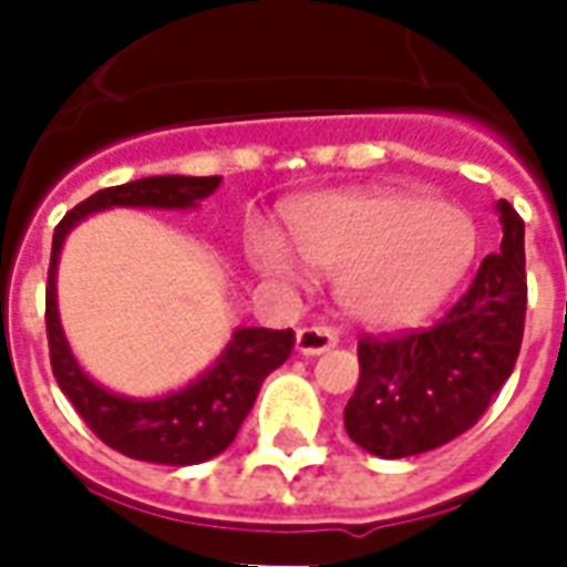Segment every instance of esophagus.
<instances>
[{
	"instance_id": "esophagus-1",
	"label": "esophagus",
	"mask_w": 567,
	"mask_h": 567,
	"mask_svg": "<svg viewBox=\"0 0 567 567\" xmlns=\"http://www.w3.org/2000/svg\"><path fill=\"white\" fill-rule=\"evenodd\" d=\"M337 346V331L324 328V324H307L297 331V352L300 355H321Z\"/></svg>"
}]
</instances>
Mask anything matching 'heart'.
<instances>
[{
    "label": "heart",
    "instance_id": "b5f03b06",
    "mask_svg": "<svg viewBox=\"0 0 567 567\" xmlns=\"http://www.w3.org/2000/svg\"><path fill=\"white\" fill-rule=\"evenodd\" d=\"M300 258L340 276V303L368 328L416 324L462 282L476 251L471 215L413 190H346L288 215ZM260 270L297 279L295 255L272 230L251 234Z\"/></svg>",
    "mask_w": 567,
    "mask_h": 567
}]
</instances>
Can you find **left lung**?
Instances as JSON below:
<instances>
[{
    "label": "left lung",
    "instance_id": "8db88e82",
    "mask_svg": "<svg viewBox=\"0 0 567 567\" xmlns=\"http://www.w3.org/2000/svg\"><path fill=\"white\" fill-rule=\"evenodd\" d=\"M504 239L455 307L425 331L361 337V380L346 434L380 458H406L476 425L513 373L525 328V224L498 203Z\"/></svg>",
    "mask_w": 567,
    "mask_h": 567
}]
</instances>
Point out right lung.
Segmentation results:
<instances>
[{"mask_svg":"<svg viewBox=\"0 0 567 567\" xmlns=\"http://www.w3.org/2000/svg\"><path fill=\"white\" fill-rule=\"evenodd\" d=\"M221 185L218 175H151L127 185L105 187L93 197L66 212L56 224L51 267H48V295H44V321H48V349L56 385L63 389L79 416L87 422L105 446L124 452L130 458L154 464H199L215 458L234 443L236 431L246 422L260 392V382L272 370L282 368L291 349L295 331L270 328H236L218 361L197 380L163 394V398H124L96 385L79 368L66 343V333L56 312V260L69 230L93 212L133 206V209H194Z\"/></svg>","mask_w":567,"mask_h":567,"instance_id":"1","label":"right lung"}]
</instances>
